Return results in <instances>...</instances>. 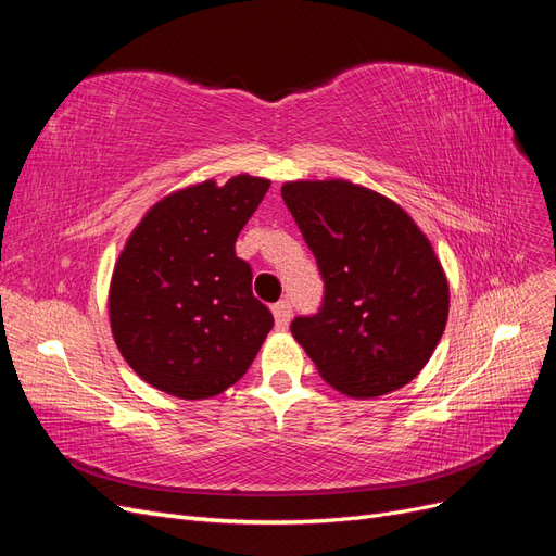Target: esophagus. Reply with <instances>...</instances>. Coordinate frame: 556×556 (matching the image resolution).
Returning a JSON list of instances; mask_svg holds the SVG:
<instances>
[{"label":"esophagus","instance_id":"34e87169","mask_svg":"<svg viewBox=\"0 0 556 556\" xmlns=\"http://www.w3.org/2000/svg\"><path fill=\"white\" fill-rule=\"evenodd\" d=\"M271 311H274V319H276V329H288L290 319H292V304H290V301H278V304Z\"/></svg>","mask_w":556,"mask_h":556}]
</instances>
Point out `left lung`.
<instances>
[{
    "mask_svg": "<svg viewBox=\"0 0 556 556\" xmlns=\"http://www.w3.org/2000/svg\"><path fill=\"white\" fill-rule=\"evenodd\" d=\"M325 280L323 306L292 336L336 390L374 399L422 371L445 331L450 288L413 217L350 180L280 188Z\"/></svg>",
    "mask_w": 556,
    "mask_h": 556,
    "instance_id": "obj_1",
    "label": "left lung"
}]
</instances>
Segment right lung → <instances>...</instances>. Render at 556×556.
<instances>
[{
	"instance_id": "obj_1",
	"label": "right lung",
	"mask_w": 556,
	"mask_h": 556,
	"mask_svg": "<svg viewBox=\"0 0 556 556\" xmlns=\"http://www.w3.org/2000/svg\"><path fill=\"white\" fill-rule=\"evenodd\" d=\"M271 180H204L150 208L115 262L109 317L117 350L148 384L211 399L243 378L274 315L237 257L241 229Z\"/></svg>"
}]
</instances>
